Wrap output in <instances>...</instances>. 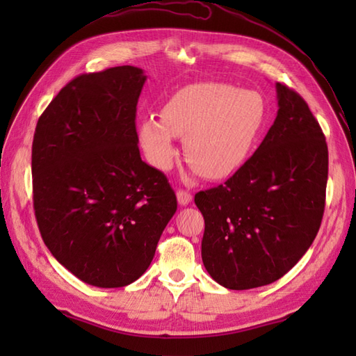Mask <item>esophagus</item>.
<instances>
[{
    "instance_id": "obj_1",
    "label": "esophagus",
    "mask_w": 356,
    "mask_h": 356,
    "mask_svg": "<svg viewBox=\"0 0 356 356\" xmlns=\"http://www.w3.org/2000/svg\"><path fill=\"white\" fill-rule=\"evenodd\" d=\"M176 195H177V202H179L182 207H186L188 203H190V202L193 200L191 193L186 191V190H179Z\"/></svg>"
}]
</instances>
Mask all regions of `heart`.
I'll return each instance as SVG.
<instances>
[{"instance_id":"obj_1","label":"heart","mask_w":356,"mask_h":356,"mask_svg":"<svg viewBox=\"0 0 356 356\" xmlns=\"http://www.w3.org/2000/svg\"><path fill=\"white\" fill-rule=\"evenodd\" d=\"M266 118L268 105L260 93L220 82H199L172 93L161 108V119L143 118L139 140L149 163L168 171L179 154L176 138H184L193 174L218 180L248 162Z\"/></svg>"}]
</instances>
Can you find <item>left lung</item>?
<instances>
[{
	"label": "left lung",
	"instance_id": "obj_1",
	"mask_svg": "<svg viewBox=\"0 0 356 356\" xmlns=\"http://www.w3.org/2000/svg\"><path fill=\"white\" fill-rule=\"evenodd\" d=\"M278 111L260 147L223 185L195 194L205 218L202 260L226 289L282 278L316 237L329 153L321 127L297 92L277 82Z\"/></svg>",
	"mask_w": 356,
	"mask_h": 356
}]
</instances>
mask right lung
<instances>
[{
    "mask_svg": "<svg viewBox=\"0 0 356 356\" xmlns=\"http://www.w3.org/2000/svg\"><path fill=\"white\" fill-rule=\"evenodd\" d=\"M145 81L133 65L81 74L49 104L33 136L41 237L65 269L97 287L136 282L177 209L168 179L139 153L136 105Z\"/></svg>",
    "mask_w": 356,
    "mask_h": 356,
    "instance_id": "add662e5",
    "label": "right lung"
}]
</instances>
